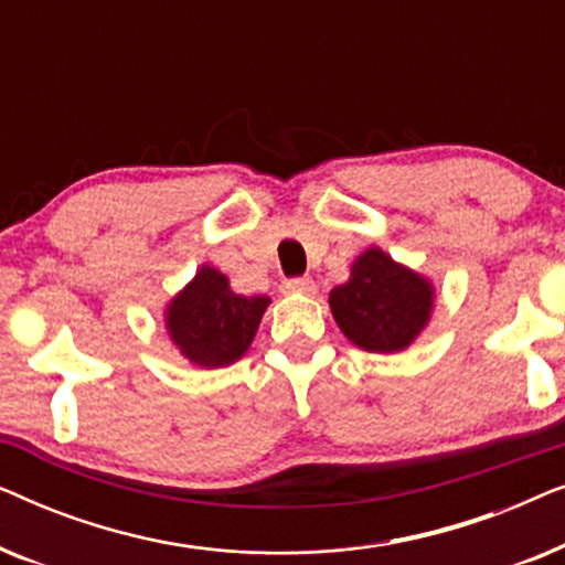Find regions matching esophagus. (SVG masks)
Instances as JSON below:
<instances>
[{
	"mask_svg": "<svg viewBox=\"0 0 565 565\" xmlns=\"http://www.w3.org/2000/svg\"><path fill=\"white\" fill-rule=\"evenodd\" d=\"M282 290L290 296H316V282L311 277H292V280L282 282Z\"/></svg>",
	"mask_w": 565,
	"mask_h": 565,
	"instance_id": "esophagus-1",
	"label": "esophagus"
}]
</instances>
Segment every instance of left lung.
<instances>
[{
	"label": "left lung",
	"instance_id": "1",
	"mask_svg": "<svg viewBox=\"0 0 565 565\" xmlns=\"http://www.w3.org/2000/svg\"><path fill=\"white\" fill-rule=\"evenodd\" d=\"M337 327L365 352H404L427 329L435 311V285L401 265L381 246L352 262L350 280L329 292Z\"/></svg>",
	"mask_w": 565,
	"mask_h": 565
}]
</instances>
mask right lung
I'll list each match as a JSON object with an SVG mask.
<instances>
[{
	"mask_svg": "<svg viewBox=\"0 0 565 565\" xmlns=\"http://www.w3.org/2000/svg\"><path fill=\"white\" fill-rule=\"evenodd\" d=\"M269 303L267 296L234 292L221 269L200 265L195 277L167 303L164 329L169 342L192 365L226 367L249 350Z\"/></svg>",
	"mask_w": 565,
	"mask_h": 565,
	"instance_id": "1",
	"label": "right lung"
}]
</instances>
